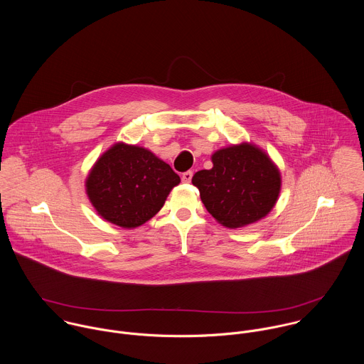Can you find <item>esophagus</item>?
<instances>
[{
  "instance_id": "esophagus-1",
  "label": "esophagus",
  "mask_w": 364,
  "mask_h": 364,
  "mask_svg": "<svg viewBox=\"0 0 364 364\" xmlns=\"http://www.w3.org/2000/svg\"><path fill=\"white\" fill-rule=\"evenodd\" d=\"M192 176H193V172L192 171H186L182 173V182L183 183H189L192 181Z\"/></svg>"
}]
</instances>
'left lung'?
Segmentation results:
<instances>
[{"label": "left lung", "mask_w": 364, "mask_h": 364, "mask_svg": "<svg viewBox=\"0 0 364 364\" xmlns=\"http://www.w3.org/2000/svg\"><path fill=\"white\" fill-rule=\"evenodd\" d=\"M213 168L198 171L192 183L208 213L223 225L238 228L263 218L280 193L277 166L258 147L242 143L211 156Z\"/></svg>", "instance_id": "8db88e82"}]
</instances>
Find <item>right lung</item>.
Masks as SVG:
<instances>
[{"label":"right lung","mask_w":364,"mask_h":364,"mask_svg":"<svg viewBox=\"0 0 364 364\" xmlns=\"http://www.w3.org/2000/svg\"><path fill=\"white\" fill-rule=\"evenodd\" d=\"M179 182L178 173L151 151L117 143L95 162L85 186L105 220L136 228L156 215Z\"/></svg>","instance_id":"obj_1"}]
</instances>
